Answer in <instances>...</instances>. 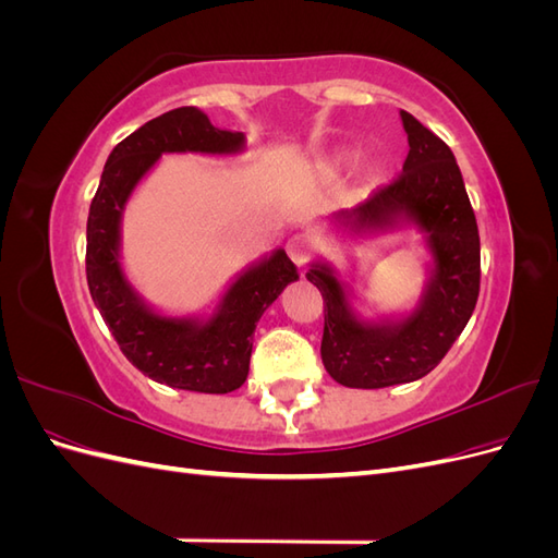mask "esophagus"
Wrapping results in <instances>:
<instances>
[{"label": "esophagus", "mask_w": 558, "mask_h": 558, "mask_svg": "<svg viewBox=\"0 0 558 558\" xmlns=\"http://www.w3.org/2000/svg\"><path fill=\"white\" fill-rule=\"evenodd\" d=\"M286 251H289L291 260L298 267H302L312 256V242L305 238V234H293V238H289V242H286Z\"/></svg>", "instance_id": "1"}]
</instances>
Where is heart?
I'll list each match as a JSON object with an SVG mask.
<instances>
[{
	"instance_id": "heart-1",
	"label": "heart",
	"mask_w": 558,
	"mask_h": 558,
	"mask_svg": "<svg viewBox=\"0 0 558 558\" xmlns=\"http://www.w3.org/2000/svg\"><path fill=\"white\" fill-rule=\"evenodd\" d=\"M351 160H353V156L347 154V150H342V154H337V156L332 158V167H344V165H349Z\"/></svg>"
}]
</instances>
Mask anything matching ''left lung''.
Instances as JSON below:
<instances>
[{
  "mask_svg": "<svg viewBox=\"0 0 558 558\" xmlns=\"http://www.w3.org/2000/svg\"><path fill=\"white\" fill-rule=\"evenodd\" d=\"M410 154L402 174L363 205L328 218L349 238H379L414 228L428 251L426 283L410 312L361 316L351 281L328 260H314L307 279L324 295L320 359L349 388H384L426 377L445 359L480 295V232L451 148L400 111ZM351 279V277H349Z\"/></svg>",
  "mask_w": 558,
  "mask_h": 558,
  "instance_id": "1",
  "label": "left lung"
}]
</instances>
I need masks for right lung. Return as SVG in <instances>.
Returning a JSON list of instances; mask_svg holds the SVG:
<instances>
[{"mask_svg": "<svg viewBox=\"0 0 558 558\" xmlns=\"http://www.w3.org/2000/svg\"><path fill=\"white\" fill-rule=\"evenodd\" d=\"M242 132L218 130L205 111L181 107L134 130L105 165L86 230L88 289L125 359L158 384L195 393H230L248 375L253 332L298 267L275 248L234 277L211 314L172 316L148 305L121 263V226L128 199L162 154L238 156Z\"/></svg>", "mask_w": 558, "mask_h": 558, "instance_id": "obj_1", "label": "right lung"}]
</instances>
